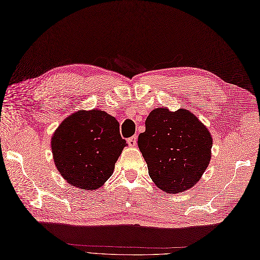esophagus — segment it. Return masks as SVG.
I'll use <instances>...</instances> for the list:
<instances>
[{
    "label": "esophagus",
    "mask_w": 260,
    "mask_h": 260,
    "mask_svg": "<svg viewBox=\"0 0 260 260\" xmlns=\"http://www.w3.org/2000/svg\"><path fill=\"white\" fill-rule=\"evenodd\" d=\"M126 141H128V144L130 145V147H136V145H137V137L136 136L131 137Z\"/></svg>",
    "instance_id": "1"
}]
</instances>
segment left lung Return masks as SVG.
I'll return each mask as SVG.
<instances>
[{
	"instance_id": "obj_1",
	"label": "left lung",
	"mask_w": 260,
	"mask_h": 260,
	"mask_svg": "<svg viewBox=\"0 0 260 260\" xmlns=\"http://www.w3.org/2000/svg\"><path fill=\"white\" fill-rule=\"evenodd\" d=\"M213 138L194 113L186 109L155 108L145 120L138 147L155 185L169 194L193 187L205 172Z\"/></svg>"
}]
</instances>
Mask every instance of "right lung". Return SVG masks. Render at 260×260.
<instances>
[{"mask_svg": "<svg viewBox=\"0 0 260 260\" xmlns=\"http://www.w3.org/2000/svg\"><path fill=\"white\" fill-rule=\"evenodd\" d=\"M54 163L69 184L82 191L103 186L115 170L124 147L115 117L99 110L68 116L52 137Z\"/></svg>", "mask_w": 260, "mask_h": 260, "instance_id": "obj_1", "label": "right lung"}]
</instances>
